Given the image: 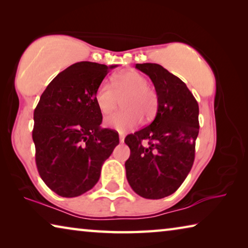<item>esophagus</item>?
I'll return each instance as SVG.
<instances>
[{
  "label": "esophagus",
  "mask_w": 248,
  "mask_h": 248,
  "mask_svg": "<svg viewBox=\"0 0 248 248\" xmlns=\"http://www.w3.org/2000/svg\"><path fill=\"white\" fill-rule=\"evenodd\" d=\"M119 140H120L121 143H123V142L124 141V134H120V136H119Z\"/></svg>",
  "instance_id": "obj_1"
}]
</instances>
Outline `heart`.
<instances>
[{
    "label": "heart",
    "mask_w": 248,
    "mask_h": 248,
    "mask_svg": "<svg viewBox=\"0 0 248 248\" xmlns=\"http://www.w3.org/2000/svg\"><path fill=\"white\" fill-rule=\"evenodd\" d=\"M123 110L107 117V127L118 132H127L141 123L142 117L149 120L157 109V95L148 85L144 75L134 70L124 71L111 78V86L103 83L95 92V102L104 115L115 110L123 98Z\"/></svg>",
    "instance_id": "1"
}]
</instances>
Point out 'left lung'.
Segmentation results:
<instances>
[{"mask_svg": "<svg viewBox=\"0 0 248 248\" xmlns=\"http://www.w3.org/2000/svg\"><path fill=\"white\" fill-rule=\"evenodd\" d=\"M136 68L154 84L157 112L148 127L125 137L130 148L125 174L138 195L161 199L178 189L194 164L199 106L186 84L162 65L138 63Z\"/></svg>", "mask_w": 248, "mask_h": 248, "instance_id": "left-lung-1", "label": "left lung"}]
</instances>
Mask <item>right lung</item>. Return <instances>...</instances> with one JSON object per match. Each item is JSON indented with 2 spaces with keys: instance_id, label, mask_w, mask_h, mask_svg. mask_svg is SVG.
<instances>
[{
  "instance_id": "right-lung-1",
  "label": "right lung",
  "mask_w": 248,
  "mask_h": 248,
  "mask_svg": "<svg viewBox=\"0 0 248 248\" xmlns=\"http://www.w3.org/2000/svg\"><path fill=\"white\" fill-rule=\"evenodd\" d=\"M82 61L59 73L33 111L36 165L45 184L65 198L89 191L98 182L104 162L119 143L118 132L102 129L95 92L109 70Z\"/></svg>"
}]
</instances>
